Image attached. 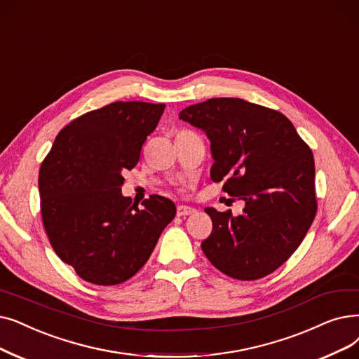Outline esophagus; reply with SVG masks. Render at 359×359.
Here are the masks:
<instances>
[{
    "instance_id": "1",
    "label": "esophagus",
    "mask_w": 359,
    "mask_h": 359,
    "mask_svg": "<svg viewBox=\"0 0 359 359\" xmlns=\"http://www.w3.org/2000/svg\"><path fill=\"white\" fill-rule=\"evenodd\" d=\"M196 210L192 208V207H188V205H179L177 207V215L179 217H184V215H192L195 214Z\"/></svg>"
}]
</instances>
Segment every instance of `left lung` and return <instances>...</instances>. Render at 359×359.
I'll return each instance as SVG.
<instances>
[{
	"label": "left lung",
	"instance_id": "obj_1",
	"mask_svg": "<svg viewBox=\"0 0 359 359\" xmlns=\"http://www.w3.org/2000/svg\"><path fill=\"white\" fill-rule=\"evenodd\" d=\"M211 142L212 182L245 201L241 215L205 208L211 235L201 243L215 269L238 280L277 270L298 249L317 212L316 165L292 121L241 98H212L179 113Z\"/></svg>",
	"mask_w": 359,
	"mask_h": 359
}]
</instances>
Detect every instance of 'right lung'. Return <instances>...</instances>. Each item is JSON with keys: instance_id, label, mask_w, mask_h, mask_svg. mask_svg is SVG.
Segmentation results:
<instances>
[{"instance_id": "add662e5", "label": "right lung", "mask_w": 359, "mask_h": 359, "mask_svg": "<svg viewBox=\"0 0 359 359\" xmlns=\"http://www.w3.org/2000/svg\"><path fill=\"white\" fill-rule=\"evenodd\" d=\"M164 104L113 102L70 121L39 170L43 227L55 254L93 285L126 282L144 267L176 215L173 201L151 195L142 208L123 196Z\"/></svg>"}]
</instances>
